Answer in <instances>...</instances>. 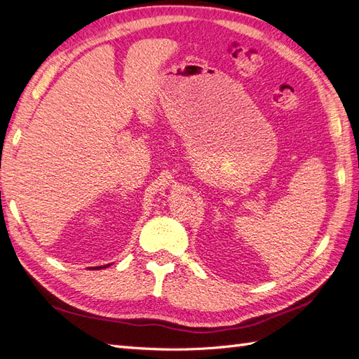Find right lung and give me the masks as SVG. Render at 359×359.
Returning a JSON list of instances; mask_svg holds the SVG:
<instances>
[{
	"mask_svg": "<svg viewBox=\"0 0 359 359\" xmlns=\"http://www.w3.org/2000/svg\"><path fill=\"white\" fill-rule=\"evenodd\" d=\"M110 264H107V266H100V267H92L93 270H100V269H106V267H109Z\"/></svg>",
	"mask_w": 359,
	"mask_h": 359,
	"instance_id": "right-lung-1",
	"label": "right lung"
}]
</instances>
